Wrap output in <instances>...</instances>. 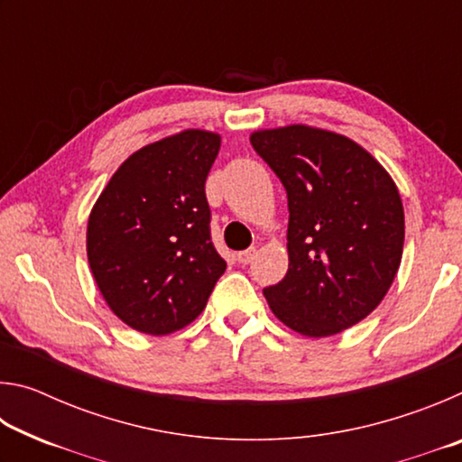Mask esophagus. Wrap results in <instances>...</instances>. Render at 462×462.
I'll use <instances>...</instances> for the list:
<instances>
[{"label": "esophagus", "instance_id": "1", "mask_svg": "<svg viewBox=\"0 0 462 462\" xmlns=\"http://www.w3.org/2000/svg\"><path fill=\"white\" fill-rule=\"evenodd\" d=\"M254 254H256V248H246V250H240V253L236 254V259L242 264H248V263H253Z\"/></svg>", "mask_w": 462, "mask_h": 462}]
</instances>
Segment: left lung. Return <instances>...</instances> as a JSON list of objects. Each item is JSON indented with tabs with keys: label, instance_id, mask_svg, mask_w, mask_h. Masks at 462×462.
Segmentation results:
<instances>
[{
	"label": "left lung",
	"instance_id": "8db88e82",
	"mask_svg": "<svg viewBox=\"0 0 462 462\" xmlns=\"http://www.w3.org/2000/svg\"><path fill=\"white\" fill-rule=\"evenodd\" d=\"M256 154L287 191L289 269L264 287L281 322L310 338L338 334L379 306L403 253V206L393 179L336 132L259 130Z\"/></svg>",
	"mask_w": 462,
	"mask_h": 462
}]
</instances>
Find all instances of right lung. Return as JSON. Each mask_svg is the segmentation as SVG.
Segmentation results:
<instances>
[{
	"mask_svg": "<svg viewBox=\"0 0 462 462\" xmlns=\"http://www.w3.org/2000/svg\"><path fill=\"white\" fill-rule=\"evenodd\" d=\"M217 151L220 136L206 130L140 148L91 209L93 279L109 310L138 332L162 336L191 324L224 275L206 198Z\"/></svg>",
	"mask_w": 462,
	"mask_h": 462,
	"instance_id": "right-lung-1",
	"label": "right lung"
}]
</instances>
